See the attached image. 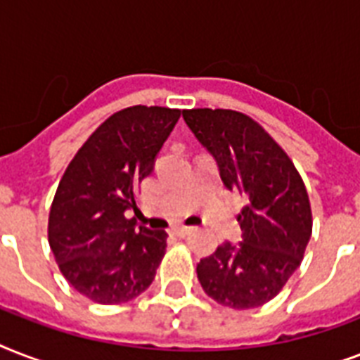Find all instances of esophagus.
<instances>
[{
	"label": "esophagus",
	"instance_id": "1",
	"mask_svg": "<svg viewBox=\"0 0 360 360\" xmlns=\"http://www.w3.org/2000/svg\"><path fill=\"white\" fill-rule=\"evenodd\" d=\"M194 230V228H192V226H175L174 228V233L175 236H179V237H186L188 236V233H191V231Z\"/></svg>",
	"mask_w": 360,
	"mask_h": 360
}]
</instances>
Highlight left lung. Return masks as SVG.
I'll list each match as a JSON object with an SVG mask.
<instances>
[{"label":"left lung","mask_w":360,"mask_h":360,"mask_svg":"<svg viewBox=\"0 0 360 360\" xmlns=\"http://www.w3.org/2000/svg\"><path fill=\"white\" fill-rule=\"evenodd\" d=\"M183 120L219 166L228 191L246 198L240 243L219 246L198 263L203 291L222 307L269 302L301 265L312 211L301 175L282 147L248 115L233 110H183Z\"/></svg>","instance_id":"1"}]
</instances>
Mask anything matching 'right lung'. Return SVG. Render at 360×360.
I'll return each instance as SVG.
<instances>
[{"label":"right lung","instance_id":"add662e5","mask_svg":"<svg viewBox=\"0 0 360 360\" xmlns=\"http://www.w3.org/2000/svg\"><path fill=\"white\" fill-rule=\"evenodd\" d=\"M179 110L124 108L98 127L65 169L48 220L56 262L78 293L120 304L151 285L168 233L136 226L143 177L179 121Z\"/></svg>","mask_w":360,"mask_h":360}]
</instances>
